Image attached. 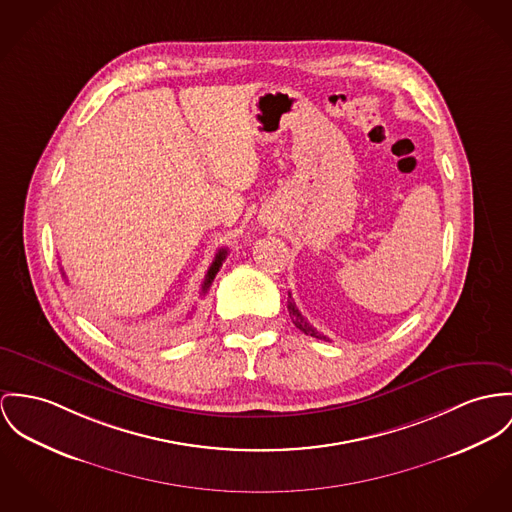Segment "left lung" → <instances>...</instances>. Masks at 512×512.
<instances>
[{"label":"left lung","mask_w":512,"mask_h":512,"mask_svg":"<svg viewBox=\"0 0 512 512\" xmlns=\"http://www.w3.org/2000/svg\"><path fill=\"white\" fill-rule=\"evenodd\" d=\"M288 314L292 317V323L300 329V331H304L306 335H310V337H315V339H325L327 341V337L325 335H321L315 327H312L310 323H308V319L304 317V315L300 314V310L296 308V304H294V300H288Z\"/></svg>","instance_id":"1"}]
</instances>
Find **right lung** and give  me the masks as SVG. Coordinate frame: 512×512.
<instances>
[{
    "label": "right lung",
    "mask_w": 512,
    "mask_h": 512,
    "mask_svg": "<svg viewBox=\"0 0 512 512\" xmlns=\"http://www.w3.org/2000/svg\"><path fill=\"white\" fill-rule=\"evenodd\" d=\"M226 255H228V249H220L218 253H216V257H214V261H212V265H210V269H208V273L204 276V284H202V294L210 288V284H212V280H214V276L216 273L220 271V267H222V263H224V259H226ZM64 275V273H62Z\"/></svg>",
    "instance_id": "right-lung-1"
}]
</instances>
